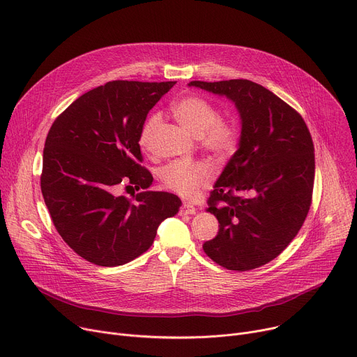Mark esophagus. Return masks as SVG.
I'll list each match as a JSON object with an SVG mask.
<instances>
[{
    "label": "esophagus",
    "mask_w": 357,
    "mask_h": 357,
    "mask_svg": "<svg viewBox=\"0 0 357 357\" xmlns=\"http://www.w3.org/2000/svg\"><path fill=\"white\" fill-rule=\"evenodd\" d=\"M195 212H197L195 206L191 205V204H188V202H183V204L181 205V208H179V213H181V215H194Z\"/></svg>",
    "instance_id": "1"
}]
</instances>
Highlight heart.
<instances>
[{"mask_svg": "<svg viewBox=\"0 0 357 357\" xmlns=\"http://www.w3.org/2000/svg\"><path fill=\"white\" fill-rule=\"evenodd\" d=\"M178 121L191 130L199 146L218 159L232 156L240 146L241 129L235 119L218 116V109L211 100L189 94L172 105ZM160 125V114L152 113L142 126L139 142L148 149ZM162 185L182 198H194L208 188L213 179V169L204 160H174L159 171Z\"/></svg>", "mask_w": 357, "mask_h": 357, "instance_id": "b5f03b06", "label": "heart"}]
</instances>
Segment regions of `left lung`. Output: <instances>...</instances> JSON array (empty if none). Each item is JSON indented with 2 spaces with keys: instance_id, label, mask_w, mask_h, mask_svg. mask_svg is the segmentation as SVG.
Returning <instances> with one entry per match:
<instances>
[{
  "instance_id": "8db88e82",
  "label": "left lung",
  "mask_w": 357,
  "mask_h": 357,
  "mask_svg": "<svg viewBox=\"0 0 357 357\" xmlns=\"http://www.w3.org/2000/svg\"><path fill=\"white\" fill-rule=\"evenodd\" d=\"M189 86L224 94L243 122L240 148L206 201L220 229L202 248L227 270L258 268L287 248L310 209L316 169L310 130L294 107L251 80Z\"/></svg>"
}]
</instances>
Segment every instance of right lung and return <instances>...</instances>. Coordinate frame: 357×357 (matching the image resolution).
Instances as JSON below:
<instances>
[{
  "mask_svg": "<svg viewBox=\"0 0 357 357\" xmlns=\"http://www.w3.org/2000/svg\"><path fill=\"white\" fill-rule=\"evenodd\" d=\"M176 82L113 80L71 103L45 137L40 176L44 202L64 243L91 264L114 267L151 248L158 225L181 199L146 191L132 199L119 186L146 189L139 136L149 110Z\"/></svg>",
  "mask_w": 357,
  "mask_h": 357,
  "instance_id": "add662e5",
  "label": "right lung"
}]
</instances>
